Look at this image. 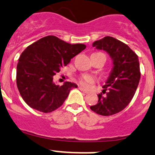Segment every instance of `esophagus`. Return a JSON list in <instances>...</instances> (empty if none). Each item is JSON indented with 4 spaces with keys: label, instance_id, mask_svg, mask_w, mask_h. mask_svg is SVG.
Returning <instances> with one entry per match:
<instances>
[{
    "label": "esophagus",
    "instance_id": "1",
    "mask_svg": "<svg viewBox=\"0 0 155 155\" xmlns=\"http://www.w3.org/2000/svg\"><path fill=\"white\" fill-rule=\"evenodd\" d=\"M79 89L81 90V91L83 92V93H89V92H88L87 90H85V89H84V88H83V87H79Z\"/></svg>",
    "mask_w": 155,
    "mask_h": 155
}]
</instances>
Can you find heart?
Returning <instances> with one entry per match:
<instances>
[{
	"instance_id": "b5f03b06",
	"label": "heart",
	"mask_w": 155,
	"mask_h": 155,
	"mask_svg": "<svg viewBox=\"0 0 155 155\" xmlns=\"http://www.w3.org/2000/svg\"><path fill=\"white\" fill-rule=\"evenodd\" d=\"M95 82L94 77H93L90 75H83L79 79V83L82 86H85V87H88L90 85L93 84Z\"/></svg>"
}]
</instances>
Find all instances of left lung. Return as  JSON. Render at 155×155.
<instances>
[{
    "mask_svg": "<svg viewBox=\"0 0 155 155\" xmlns=\"http://www.w3.org/2000/svg\"><path fill=\"white\" fill-rule=\"evenodd\" d=\"M93 46L107 51L113 61V69L98 96V103L90 107L93 112L111 116L122 111L131 101L140 78L138 56L127 45L110 36L93 43Z\"/></svg>",
    "mask_w": 155,
    "mask_h": 155,
    "instance_id": "1",
    "label": "left lung"
}]
</instances>
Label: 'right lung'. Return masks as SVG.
I'll return each mask as SVG.
<instances>
[{
    "label": "right lung",
    "instance_id": "add662e5",
    "mask_svg": "<svg viewBox=\"0 0 155 155\" xmlns=\"http://www.w3.org/2000/svg\"><path fill=\"white\" fill-rule=\"evenodd\" d=\"M86 47L84 44H69L53 35L28 46L19 58L16 75L17 86L26 104L43 113L60 107L70 90L78 86L71 82L56 85L53 76Z\"/></svg>",
    "mask_w": 155,
    "mask_h": 155
}]
</instances>
